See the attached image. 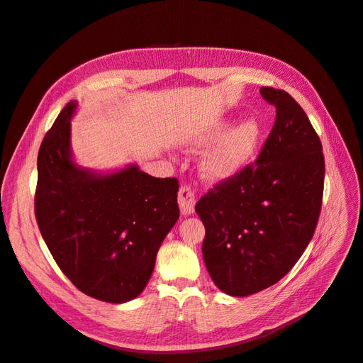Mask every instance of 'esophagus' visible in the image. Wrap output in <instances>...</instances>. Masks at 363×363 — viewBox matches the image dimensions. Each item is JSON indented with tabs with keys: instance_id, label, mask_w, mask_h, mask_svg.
<instances>
[{
	"instance_id": "1",
	"label": "esophagus",
	"mask_w": 363,
	"mask_h": 363,
	"mask_svg": "<svg viewBox=\"0 0 363 363\" xmlns=\"http://www.w3.org/2000/svg\"><path fill=\"white\" fill-rule=\"evenodd\" d=\"M195 192L189 184H182L179 191V206L183 215H191L195 208Z\"/></svg>"
}]
</instances>
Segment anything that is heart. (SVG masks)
Wrapping results in <instances>:
<instances>
[{"label": "heart", "instance_id": "b5f03b06", "mask_svg": "<svg viewBox=\"0 0 363 363\" xmlns=\"http://www.w3.org/2000/svg\"><path fill=\"white\" fill-rule=\"evenodd\" d=\"M227 123L218 121L196 138L201 145L211 144L223 133ZM260 142V125L256 119H245L236 124L219 138V140L208 150L203 160V171L211 177L224 179L232 177L242 169L255 157Z\"/></svg>", "mask_w": 363, "mask_h": 363}]
</instances>
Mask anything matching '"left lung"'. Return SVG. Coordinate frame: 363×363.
Returning a JSON list of instances; mask_svg holds the SVG:
<instances>
[{
  "label": "left lung",
  "instance_id": "8db88e82",
  "mask_svg": "<svg viewBox=\"0 0 363 363\" xmlns=\"http://www.w3.org/2000/svg\"><path fill=\"white\" fill-rule=\"evenodd\" d=\"M276 123L257 160L208 189L195 206L206 227L203 257L216 286L245 296L272 286L309 245L321 213L324 155L301 106L262 87Z\"/></svg>",
  "mask_w": 363,
  "mask_h": 363
}]
</instances>
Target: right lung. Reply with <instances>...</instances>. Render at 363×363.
<instances>
[{
  "label": "right lung",
  "instance_id": "add662e5",
  "mask_svg": "<svg viewBox=\"0 0 363 363\" xmlns=\"http://www.w3.org/2000/svg\"><path fill=\"white\" fill-rule=\"evenodd\" d=\"M71 101L38 155L35 213L54 260L77 289L125 303L145 289L160 244L180 216L179 180L135 164L113 174L83 169L71 157Z\"/></svg>",
  "mask_w": 363,
  "mask_h": 363
}]
</instances>
